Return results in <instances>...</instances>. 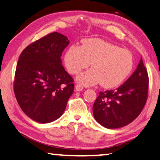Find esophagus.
<instances>
[{
    "label": "esophagus",
    "instance_id": "esophagus-1",
    "mask_svg": "<svg viewBox=\"0 0 160 160\" xmlns=\"http://www.w3.org/2000/svg\"><path fill=\"white\" fill-rule=\"evenodd\" d=\"M83 89V85L81 84H77L75 85L76 91H82Z\"/></svg>",
    "mask_w": 160,
    "mask_h": 160
}]
</instances>
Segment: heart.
I'll list each match as a JSON object with an SVG mask.
<instances>
[{"label":"heart","mask_w":160,"mask_h":160,"mask_svg":"<svg viewBox=\"0 0 160 160\" xmlns=\"http://www.w3.org/2000/svg\"><path fill=\"white\" fill-rule=\"evenodd\" d=\"M64 62L70 74L77 75L90 65L92 69L81 73L78 80L86 85L100 82L104 88L120 85L133 68V57L127 49L99 38L87 39L82 46L72 45L64 55Z\"/></svg>","instance_id":"b5f03b06"}]
</instances>
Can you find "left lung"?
Here are the masks:
<instances>
[{
	"label": "left lung",
	"mask_w": 160,
	"mask_h": 160,
	"mask_svg": "<svg viewBox=\"0 0 160 160\" xmlns=\"http://www.w3.org/2000/svg\"><path fill=\"white\" fill-rule=\"evenodd\" d=\"M149 77L142 60L130 78L115 90L100 92L94 102V118L108 129L124 127L138 118L148 96Z\"/></svg>",
	"instance_id": "left-lung-1"
}]
</instances>
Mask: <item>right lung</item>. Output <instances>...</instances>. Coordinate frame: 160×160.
<instances>
[{
    "label": "right lung",
    "mask_w": 160,
    "mask_h": 160,
    "mask_svg": "<svg viewBox=\"0 0 160 160\" xmlns=\"http://www.w3.org/2000/svg\"><path fill=\"white\" fill-rule=\"evenodd\" d=\"M68 44L67 37L53 32L28 45L19 57L14 93L22 110L38 122L59 118L74 91V80L60 59Z\"/></svg>",
    "instance_id": "add662e5"
}]
</instances>
